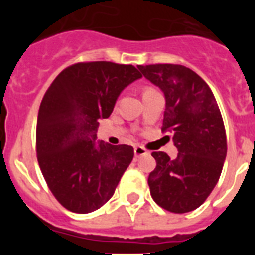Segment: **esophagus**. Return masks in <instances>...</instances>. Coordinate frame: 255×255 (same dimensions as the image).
Wrapping results in <instances>:
<instances>
[{"instance_id":"34e87169","label":"esophagus","mask_w":255,"mask_h":255,"mask_svg":"<svg viewBox=\"0 0 255 255\" xmlns=\"http://www.w3.org/2000/svg\"><path fill=\"white\" fill-rule=\"evenodd\" d=\"M134 154L135 157H141V155L148 154V150L144 147H141V145H136V147L134 148Z\"/></svg>"}]
</instances>
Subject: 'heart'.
<instances>
[{
    "instance_id": "b5f03b06",
    "label": "heart",
    "mask_w": 255,
    "mask_h": 255,
    "mask_svg": "<svg viewBox=\"0 0 255 255\" xmlns=\"http://www.w3.org/2000/svg\"><path fill=\"white\" fill-rule=\"evenodd\" d=\"M152 89H153V88H149V87H147V88H145V89H144V92H148V91H152ZM144 92H143V93H144Z\"/></svg>"
}]
</instances>
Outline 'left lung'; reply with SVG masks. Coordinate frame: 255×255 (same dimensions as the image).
Segmentation results:
<instances>
[{
    "mask_svg": "<svg viewBox=\"0 0 255 255\" xmlns=\"http://www.w3.org/2000/svg\"><path fill=\"white\" fill-rule=\"evenodd\" d=\"M166 98L162 132H172L177 157L153 152L157 166L148 176L155 203L172 213L194 211L206 202L222 172L226 131L216 98L203 79L173 64L139 65Z\"/></svg>",
    "mask_w": 255,
    "mask_h": 255,
    "instance_id": "obj_1",
    "label": "left lung"
}]
</instances>
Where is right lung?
I'll return each instance as SVG.
<instances>
[{"mask_svg": "<svg viewBox=\"0 0 255 255\" xmlns=\"http://www.w3.org/2000/svg\"><path fill=\"white\" fill-rule=\"evenodd\" d=\"M141 74L132 65L91 61L70 65L56 76L40 102L35 149L40 171L58 203L91 213L114 195L134 157L126 144L98 141L100 119Z\"/></svg>", "mask_w": 255, "mask_h": 255, "instance_id": "right-lung-1", "label": "right lung"}]
</instances>
